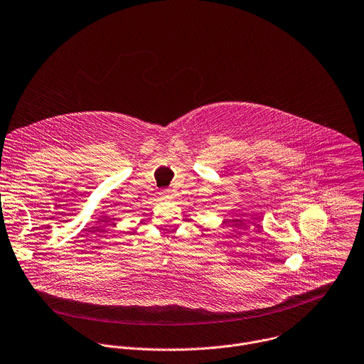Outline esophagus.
I'll return each instance as SVG.
<instances>
[{
  "instance_id": "obj_1",
  "label": "esophagus",
  "mask_w": 364,
  "mask_h": 364,
  "mask_svg": "<svg viewBox=\"0 0 364 364\" xmlns=\"http://www.w3.org/2000/svg\"><path fill=\"white\" fill-rule=\"evenodd\" d=\"M173 196H174L173 191L168 190V188H167V190H163V191L160 193V197H161L163 200H173Z\"/></svg>"
}]
</instances>
